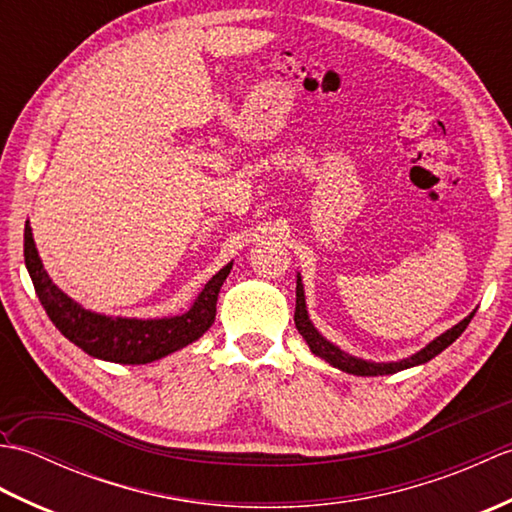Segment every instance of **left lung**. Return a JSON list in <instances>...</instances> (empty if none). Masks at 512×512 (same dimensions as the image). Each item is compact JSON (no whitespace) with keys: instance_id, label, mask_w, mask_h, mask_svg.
<instances>
[{"instance_id":"left-lung-1","label":"left lung","mask_w":512,"mask_h":512,"mask_svg":"<svg viewBox=\"0 0 512 512\" xmlns=\"http://www.w3.org/2000/svg\"><path fill=\"white\" fill-rule=\"evenodd\" d=\"M475 310L469 314V317L462 319L460 323H455L453 328H449L447 332H442L440 336H436L431 343H427L422 347L420 352L411 354L407 358H400V361H389V363H376V361H365V358H358L343 352L339 345H334L332 341L325 339V336L314 328V323L310 321L308 314V306H306V290H303V281L301 275L297 273V308H295V325L299 334L306 339L310 352L314 356L323 358L325 363H330L332 367L341 369L345 374H354V376H387V374H396L402 372V369L416 367V365H424L429 363L431 358H436L442 350L458 339V336L466 330V325L471 323Z\"/></svg>"}]
</instances>
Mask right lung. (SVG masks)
Returning <instances> with one entry per match:
<instances>
[{
    "label": "right lung",
    "instance_id": "obj_1",
    "mask_svg": "<svg viewBox=\"0 0 512 512\" xmlns=\"http://www.w3.org/2000/svg\"><path fill=\"white\" fill-rule=\"evenodd\" d=\"M24 259L43 310L65 339L81 347L85 354L121 365L158 361L198 341L215 321L217 295L233 268L231 262L217 270L187 312L160 319H136L88 310L65 295L43 268L30 222L24 228Z\"/></svg>",
    "mask_w": 512,
    "mask_h": 512
}]
</instances>
